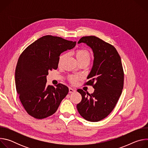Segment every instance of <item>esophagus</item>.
<instances>
[{
  "instance_id": "obj_1",
  "label": "esophagus",
  "mask_w": 148,
  "mask_h": 148,
  "mask_svg": "<svg viewBox=\"0 0 148 148\" xmlns=\"http://www.w3.org/2000/svg\"><path fill=\"white\" fill-rule=\"evenodd\" d=\"M75 91H76V89L73 88L71 87L69 88V93H73V92H75Z\"/></svg>"
}]
</instances>
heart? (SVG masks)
Wrapping results in <instances>:
<instances>
[{
	"label": "heart",
	"instance_id": "obj_1",
	"mask_svg": "<svg viewBox=\"0 0 148 148\" xmlns=\"http://www.w3.org/2000/svg\"><path fill=\"white\" fill-rule=\"evenodd\" d=\"M66 56V53H63L61 55H60V56L59 57V63H61L62 62V61L63 60ZM75 56L77 59L78 60V61H80L84 59H90V54L88 52V50H87L86 49H80L77 50L75 51ZM80 77L78 75H71L70 76V80L71 81V82H72L73 83H75L77 81V79L78 78H79Z\"/></svg>",
	"mask_w": 148,
	"mask_h": 148
}]
</instances>
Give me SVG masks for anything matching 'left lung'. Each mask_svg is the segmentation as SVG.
Here are the masks:
<instances>
[{
  "label": "left lung",
  "mask_w": 148,
  "mask_h": 148,
  "mask_svg": "<svg viewBox=\"0 0 148 148\" xmlns=\"http://www.w3.org/2000/svg\"><path fill=\"white\" fill-rule=\"evenodd\" d=\"M81 43L86 44L93 51V66L86 84L92 86L95 90L90 94L77 90L82 100L77 108L87 121L98 122L112 112L121 95L124 79L121 59L113 46L97 37H82L78 42Z\"/></svg>",
  "instance_id": "left-lung-1"
}]
</instances>
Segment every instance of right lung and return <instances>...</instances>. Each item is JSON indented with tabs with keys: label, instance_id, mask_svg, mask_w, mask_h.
Returning <instances> with one entry per match:
<instances>
[{
	"label": "right lung",
	"instance_id": "right-lung-1",
	"mask_svg": "<svg viewBox=\"0 0 148 148\" xmlns=\"http://www.w3.org/2000/svg\"><path fill=\"white\" fill-rule=\"evenodd\" d=\"M76 41L50 35L42 37L20 56L15 71V84L19 99L26 112L36 119L46 118L57 110L69 93L62 84L47 86L49 71L58 68L60 54L73 49Z\"/></svg>",
	"mask_w": 148,
	"mask_h": 148
}]
</instances>
